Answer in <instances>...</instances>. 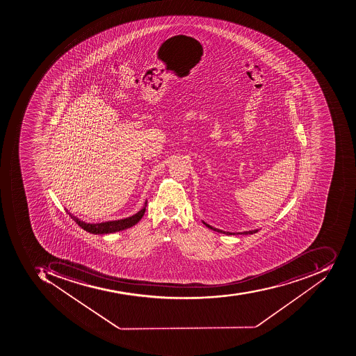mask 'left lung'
Returning a JSON list of instances; mask_svg holds the SVG:
<instances>
[{
  "label": "left lung",
  "mask_w": 356,
  "mask_h": 356,
  "mask_svg": "<svg viewBox=\"0 0 356 356\" xmlns=\"http://www.w3.org/2000/svg\"><path fill=\"white\" fill-rule=\"evenodd\" d=\"M202 223H204L207 227L210 228V229H212V231L218 232V233L225 234V235H235V233H231V232H224L222 231V229H218V228L213 227V226L209 225V224H207L204 221H202ZM257 232H258V229H253V231L243 232V233L237 234H241H241H243V235H251V234H255Z\"/></svg>",
  "instance_id": "left-lung-1"
}]
</instances>
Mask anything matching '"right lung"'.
Returning <instances> with one entry per match:
<instances>
[{
    "label": "right lung",
    "instance_id": "right-lung-1",
    "mask_svg": "<svg viewBox=\"0 0 356 356\" xmlns=\"http://www.w3.org/2000/svg\"><path fill=\"white\" fill-rule=\"evenodd\" d=\"M146 206H147V200L145 201L144 207L140 209V211L136 212L133 216H129V218H120V220H115V221L102 222V223H86V222L82 221L81 218H76V216L70 213L67 209L66 212L79 226H81L83 228L84 231L91 234H101V235H104V234H111L115 233V232L123 231V229L132 227L135 224H138L140 221V218L144 216Z\"/></svg>",
    "mask_w": 356,
    "mask_h": 356
}]
</instances>
